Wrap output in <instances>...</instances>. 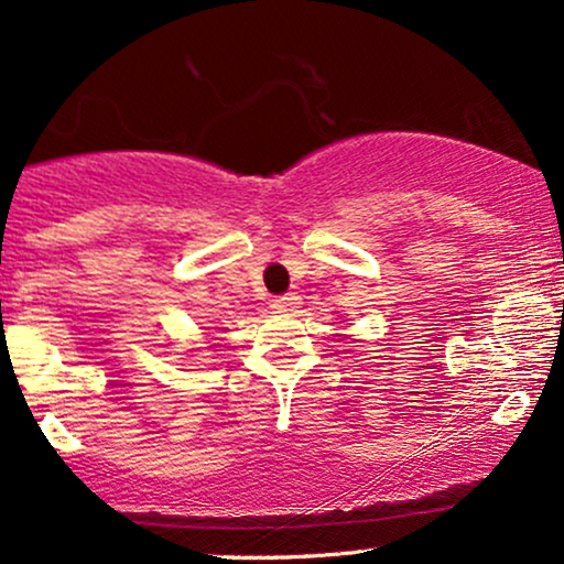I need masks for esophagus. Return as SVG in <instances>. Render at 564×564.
Listing matches in <instances>:
<instances>
[{"instance_id":"34e87169","label":"esophagus","mask_w":564,"mask_h":564,"mask_svg":"<svg viewBox=\"0 0 564 564\" xmlns=\"http://www.w3.org/2000/svg\"><path fill=\"white\" fill-rule=\"evenodd\" d=\"M294 304H296V296H275V300H270V307H273V313H289Z\"/></svg>"}]
</instances>
